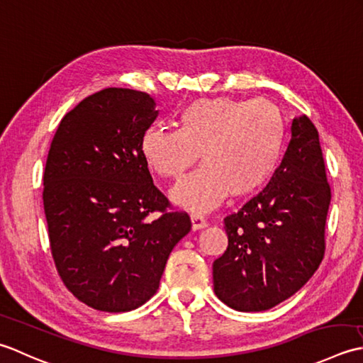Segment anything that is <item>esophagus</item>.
<instances>
[{
	"instance_id": "esophagus-1",
	"label": "esophagus",
	"mask_w": 363,
	"mask_h": 363,
	"mask_svg": "<svg viewBox=\"0 0 363 363\" xmlns=\"http://www.w3.org/2000/svg\"><path fill=\"white\" fill-rule=\"evenodd\" d=\"M191 223H192V230H201L206 225V220L201 216V214H191Z\"/></svg>"
}]
</instances>
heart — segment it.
<instances>
[{
  "label": "heart",
  "mask_w": 363,
  "mask_h": 363,
  "mask_svg": "<svg viewBox=\"0 0 363 363\" xmlns=\"http://www.w3.org/2000/svg\"><path fill=\"white\" fill-rule=\"evenodd\" d=\"M179 130L149 128L140 153L155 174L180 179L201 153L203 166L172 189V201L194 213L230 194H255L279 166L285 128L282 113L268 99H199L179 113Z\"/></svg>",
  "instance_id": "b5f03b06"
}]
</instances>
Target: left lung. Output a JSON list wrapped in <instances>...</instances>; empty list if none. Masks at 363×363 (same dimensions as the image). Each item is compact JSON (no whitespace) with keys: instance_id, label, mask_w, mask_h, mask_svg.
Returning <instances> with one entry per match:
<instances>
[{"instance_id":"8db88e82","label":"left lung","mask_w":363,"mask_h":363,"mask_svg":"<svg viewBox=\"0 0 363 363\" xmlns=\"http://www.w3.org/2000/svg\"><path fill=\"white\" fill-rule=\"evenodd\" d=\"M329 203L318 130L307 116L296 117L271 182L224 218L228 246L213 263L218 298L240 312H262L299 291L323 262Z\"/></svg>"}]
</instances>
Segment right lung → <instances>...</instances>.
<instances>
[{
  "label": "right lung",
  "mask_w": 363,
  "mask_h": 363,
  "mask_svg": "<svg viewBox=\"0 0 363 363\" xmlns=\"http://www.w3.org/2000/svg\"><path fill=\"white\" fill-rule=\"evenodd\" d=\"M147 92L108 87L62 117L43 172L51 255L86 306L130 312L157 293L169 254L191 230L155 186L140 138L157 119Z\"/></svg>",
  "instance_id": "add662e5"
}]
</instances>
